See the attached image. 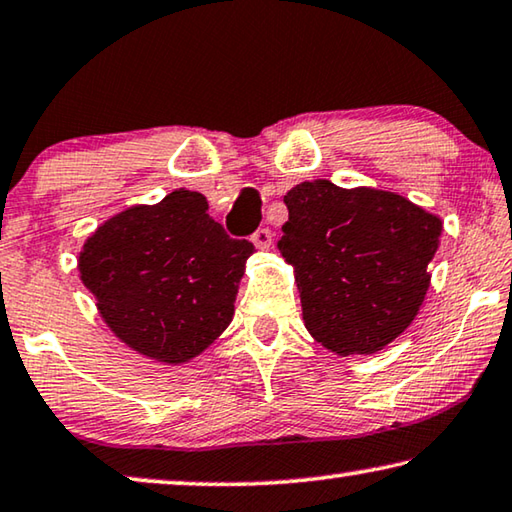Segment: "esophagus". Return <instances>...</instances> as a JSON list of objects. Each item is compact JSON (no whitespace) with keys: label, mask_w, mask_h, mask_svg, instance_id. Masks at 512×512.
I'll return each mask as SVG.
<instances>
[{"label":"esophagus","mask_w":512,"mask_h":512,"mask_svg":"<svg viewBox=\"0 0 512 512\" xmlns=\"http://www.w3.org/2000/svg\"><path fill=\"white\" fill-rule=\"evenodd\" d=\"M250 241H253L255 248H259V250H269L273 246V232L269 230V227H259L253 237H250Z\"/></svg>","instance_id":"obj_1"}]
</instances>
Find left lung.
I'll return each instance as SVG.
<instances>
[{
  "instance_id": "1",
  "label": "left lung",
  "mask_w": 512,
  "mask_h": 512,
  "mask_svg": "<svg viewBox=\"0 0 512 512\" xmlns=\"http://www.w3.org/2000/svg\"><path fill=\"white\" fill-rule=\"evenodd\" d=\"M278 248L294 266L310 335L337 355L394 342L424 303L440 216L392 191L330 180L296 184Z\"/></svg>"
}]
</instances>
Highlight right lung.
<instances>
[{
	"label": "right lung",
	"mask_w": 512,
	"mask_h": 512,
	"mask_svg": "<svg viewBox=\"0 0 512 512\" xmlns=\"http://www.w3.org/2000/svg\"><path fill=\"white\" fill-rule=\"evenodd\" d=\"M207 209L202 193L177 189L111 216L79 253L81 282L104 323L150 360H193L234 316L255 246L227 237Z\"/></svg>",
	"instance_id": "add662e5"
}]
</instances>
